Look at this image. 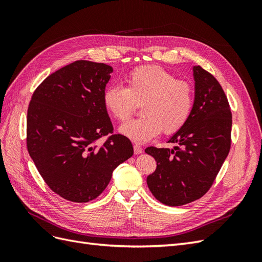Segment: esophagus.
Returning a JSON list of instances; mask_svg holds the SVG:
<instances>
[{
	"instance_id": "34e87169",
	"label": "esophagus",
	"mask_w": 262,
	"mask_h": 262,
	"mask_svg": "<svg viewBox=\"0 0 262 262\" xmlns=\"http://www.w3.org/2000/svg\"><path fill=\"white\" fill-rule=\"evenodd\" d=\"M133 149H134V154H136V155L141 154L142 150H143L139 144H134V145H133Z\"/></svg>"
}]
</instances>
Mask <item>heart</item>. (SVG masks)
<instances>
[{"label":"heart","instance_id":"1","mask_svg":"<svg viewBox=\"0 0 262 262\" xmlns=\"http://www.w3.org/2000/svg\"><path fill=\"white\" fill-rule=\"evenodd\" d=\"M125 86H109L102 94V105L117 121L124 122L141 104V117L120 126V132L134 142L143 143L158 136L173 134L191 117L194 91L186 80L176 78L158 66L133 69L124 78Z\"/></svg>","mask_w":262,"mask_h":262}]
</instances>
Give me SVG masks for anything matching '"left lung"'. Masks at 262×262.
<instances>
[{"label": "left lung", "instance_id": "left-lung-1", "mask_svg": "<svg viewBox=\"0 0 262 262\" xmlns=\"http://www.w3.org/2000/svg\"><path fill=\"white\" fill-rule=\"evenodd\" d=\"M195 81L191 117L168 141L177 146H149L145 153L157 163L146 179L150 192L169 207L200 199L209 191L231 148L232 112L221 84L200 66L193 67Z\"/></svg>", "mask_w": 262, "mask_h": 262}]
</instances>
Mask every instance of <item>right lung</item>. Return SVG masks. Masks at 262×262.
<instances>
[{"mask_svg": "<svg viewBox=\"0 0 262 262\" xmlns=\"http://www.w3.org/2000/svg\"><path fill=\"white\" fill-rule=\"evenodd\" d=\"M112 72L105 63L78 60L49 75L31 96L28 153L46 184L66 200L96 199L114 169L133 155L130 140L114 134L102 105Z\"/></svg>", "mask_w": 262, "mask_h": 262, "instance_id": "right-lung-1", "label": "right lung"}]
</instances>
